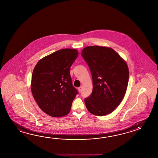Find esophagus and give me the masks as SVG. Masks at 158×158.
Listing matches in <instances>:
<instances>
[{"label": "esophagus", "instance_id": "1", "mask_svg": "<svg viewBox=\"0 0 158 158\" xmlns=\"http://www.w3.org/2000/svg\"><path fill=\"white\" fill-rule=\"evenodd\" d=\"M81 90H82V87H79L78 88V91L79 92H81Z\"/></svg>", "mask_w": 158, "mask_h": 158}]
</instances>
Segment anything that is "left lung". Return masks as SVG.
Here are the masks:
<instances>
[{"instance_id": "left-lung-1", "label": "left lung", "mask_w": 158, "mask_h": 158, "mask_svg": "<svg viewBox=\"0 0 158 158\" xmlns=\"http://www.w3.org/2000/svg\"><path fill=\"white\" fill-rule=\"evenodd\" d=\"M81 55L92 77V94L84 99L88 110L98 116L112 112L126 93L129 77L127 64L113 49L106 47L88 46Z\"/></svg>"}]
</instances>
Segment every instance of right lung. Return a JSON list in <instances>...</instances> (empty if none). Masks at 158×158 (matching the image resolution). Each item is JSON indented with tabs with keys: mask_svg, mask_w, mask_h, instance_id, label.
<instances>
[{
	"mask_svg": "<svg viewBox=\"0 0 158 158\" xmlns=\"http://www.w3.org/2000/svg\"><path fill=\"white\" fill-rule=\"evenodd\" d=\"M75 49H63L40 60L33 71L31 91L40 109L48 115L63 117L70 112L78 91L70 74L77 59Z\"/></svg>",
	"mask_w": 158,
	"mask_h": 158,
	"instance_id": "obj_1",
	"label": "right lung"
}]
</instances>
